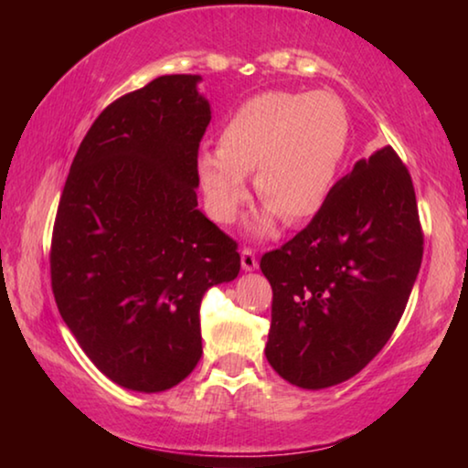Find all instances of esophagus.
<instances>
[{"mask_svg":"<svg viewBox=\"0 0 468 468\" xmlns=\"http://www.w3.org/2000/svg\"><path fill=\"white\" fill-rule=\"evenodd\" d=\"M241 266L243 271H256L258 268V258H256V251H253L251 248H243L241 250Z\"/></svg>","mask_w":468,"mask_h":468,"instance_id":"1","label":"esophagus"}]
</instances>
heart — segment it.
<instances>
[{"label":"heart","mask_w":468,"mask_h":468,"mask_svg":"<svg viewBox=\"0 0 468 468\" xmlns=\"http://www.w3.org/2000/svg\"><path fill=\"white\" fill-rule=\"evenodd\" d=\"M351 122L330 92H262L241 102L220 128L218 150L197 156L196 173L212 220L231 225L250 197L248 173L264 208L258 233L312 220L343 171Z\"/></svg>","instance_id":"heart-1"}]
</instances>
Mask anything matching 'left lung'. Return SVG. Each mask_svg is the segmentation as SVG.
<instances>
[{"label": "left lung", "instance_id": "1", "mask_svg": "<svg viewBox=\"0 0 468 468\" xmlns=\"http://www.w3.org/2000/svg\"><path fill=\"white\" fill-rule=\"evenodd\" d=\"M421 260L413 181L386 146L355 163L312 223L260 260L272 287L268 363L307 390L359 374L399 326Z\"/></svg>", "mask_w": 468, "mask_h": 468}]
</instances>
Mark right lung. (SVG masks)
<instances>
[{
  "instance_id": "right-lung-1",
  "label": "right lung",
  "mask_w": 468,
  "mask_h": 468,
  "mask_svg": "<svg viewBox=\"0 0 468 468\" xmlns=\"http://www.w3.org/2000/svg\"><path fill=\"white\" fill-rule=\"evenodd\" d=\"M173 74L102 111L74 156L51 237L63 322L115 384L163 392L202 357L204 292L239 274L237 243L197 210L210 105Z\"/></svg>"
}]
</instances>
